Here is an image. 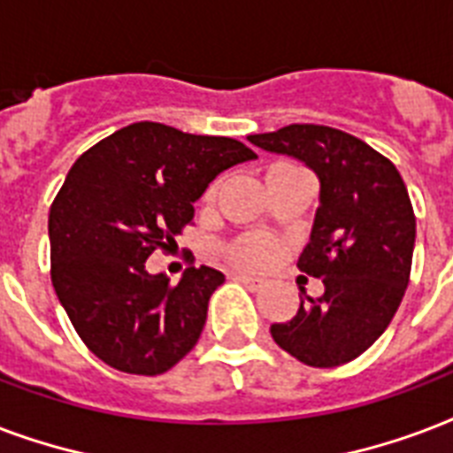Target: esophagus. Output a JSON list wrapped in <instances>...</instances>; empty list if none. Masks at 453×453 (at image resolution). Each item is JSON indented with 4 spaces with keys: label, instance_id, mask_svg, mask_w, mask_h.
Instances as JSON below:
<instances>
[{
    "label": "esophagus",
    "instance_id": "34e87169",
    "mask_svg": "<svg viewBox=\"0 0 453 453\" xmlns=\"http://www.w3.org/2000/svg\"><path fill=\"white\" fill-rule=\"evenodd\" d=\"M234 279H236V281H241V283H245V286H248V288H252V290H259L262 286H265V279L245 274V272H234Z\"/></svg>",
    "mask_w": 453,
    "mask_h": 453
}]
</instances>
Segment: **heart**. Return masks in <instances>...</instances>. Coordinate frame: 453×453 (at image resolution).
<instances>
[{"mask_svg": "<svg viewBox=\"0 0 453 453\" xmlns=\"http://www.w3.org/2000/svg\"><path fill=\"white\" fill-rule=\"evenodd\" d=\"M208 196H212V191ZM274 252V243L265 236L238 238L236 243L231 245V257L248 266H265L266 262H272Z\"/></svg>", "mask_w": 453, "mask_h": 453, "instance_id": "b5f03b06", "label": "heart"}]
</instances>
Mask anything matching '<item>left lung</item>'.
<instances>
[{
    "label": "left lung",
    "mask_w": 453,
    "mask_h": 453,
    "mask_svg": "<svg viewBox=\"0 0 453 453\" xmlns=\"http://www.w3.org/2000/svg\"><path fill=\"white\" fill-rule=\"evenodd\" d=\"M269 153L296 157L319 179V208L300 272L324 279L304 293L272 338L297 361L331 369L357 359L390 326L411 274L416 217L397 167L357 136L324 125L250 134Z\"/></svg>",
    "instance_id": "8db88e82"
}]
</instances>
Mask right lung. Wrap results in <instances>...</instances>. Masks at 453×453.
<instances>
[{"instance_id": "obj_1", "label": "right lung", "mask_w": 453, "mask_h": 453, "mask_svg": "<svg viewBox=\"0 0 453 453\" xmlns=\"http://www.w3.org/2000/svg\"><path fill=\"white\" fill-rule=\"evenodd\" d=\"M255 157L229 136L134 122L70 167L49 210L51 283L77 335L108 366L157 376L194 349L224 274L191 266L170 286L146 272V259L191 224L219 172Z\"/></svg>"}]
</instances>
